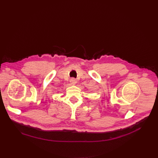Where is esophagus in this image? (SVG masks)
<instances>
[{"label": "esophagus", "mask_w": 158, "mask_h": 158, "mask_svg": "<svg viewBox=\"0 0 158 158\" xmlns=\"http://www.w3.org/2000/svg\"><path fill=\"white\" fill-rule=\"evenodd\" d=\"M70 83L72 84V85H75L77 82V81H76V80L74 78H72L71 79H70Z\"/></svg>", "instance_id": "obj_1"}]
</instances>
